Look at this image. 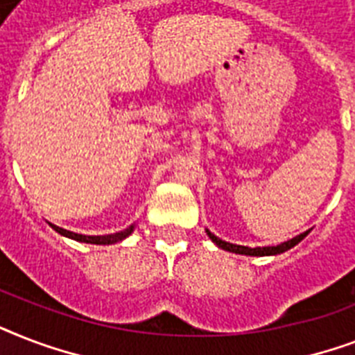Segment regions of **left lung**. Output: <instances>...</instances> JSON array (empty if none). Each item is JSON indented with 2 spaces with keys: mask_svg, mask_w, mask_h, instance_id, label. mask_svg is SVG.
I'll list each match as a JSON object with an SVG mask.
<instances>
[{
  "mask_svg": "<svg viewBox=\"0 0 355 355\" xmlns=\"http://www.w3.org/2000/svg\"><path fill=\"white\" fill-rule=\"evenodd\" d=\"M206 232H208L210 239L214 243H216L217 247L225 248V250H228V252L247 254V256H272V254H282V252H286V250H289V248H291V247H295V245H298V243L302 241L304 237L308 236V232H304V234H300V236L289 239V241L282 243V245H276V247H256V248H250V247H243V245H234V243L223 241V239H219V237H217V236H214V234H211L210 230H206Z\"/></svg>",
  "mask_w": 355,
  "mask_h": 355,
  "instance_id": "obj_1",
  "label": "left lung"
}]
</instances>
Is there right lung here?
Masks as SVG:
<instances>
[{"mask_svg": "<svg viewBox=\"0 0 355 355\" xmlns=\"http://www.w3.org/2000/svg\"><path fill=\"white\" fill-rule=\"evenodd\" d=\"M58 234H62L66 237H71V239H77V241H83V243H94V245H112V243H118L121 239L128 236V234L132 232L134 227H128L121 232H116V234H108V236H83V234H75V232H69V230H64V228L57 227V225H51Z\"/></svg>", "mask_w": 355, "mask_h": 355, "instance_id": "right-lung-1", "label": "right lung"}]
</instances>
